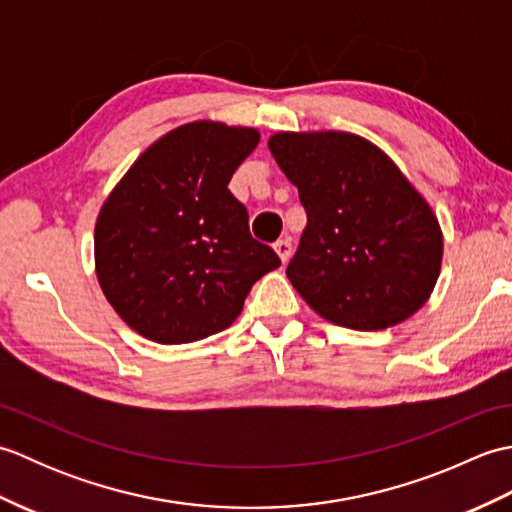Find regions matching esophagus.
I'll list each match as a JSON object with an SVG mask.
<instances>
[{
  "label": "esophagus",
  "mask_w": 512,
  "mask_h": 512,
  "mask_svg": "<svg viewBox=\"0 0 512 512\" xmlns=\"http://www.w3.org/2000/svg\"><path fill=\"white\" fill-rule=\"evenodd\" d=\"M275 253L279 255L281 262H284V264L288 262V257H290V253H292V244H290L288 237L277 239V242H275Z\"/></svg>",
  "instance_id": "obj_1"
}]
</instances>
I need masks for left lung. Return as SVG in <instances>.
Listing matches in <instances>:
<instances>
[{
	"instance_id": "left-lung-1",
	"label": "left lung",
	"mask_w": 512,
	"mask_h": 512,
	"mask_svg": "<svg viewBox=\"0 0 512 512\" xmlns=\"http://www.w3.org/2000/svg\"><path fill=\"white\" fill-rule=\"evenodd\" d=\"M268 147L308 215L286 268L308 306L361 332L416 314L440 275L442 231L396 162L347 132H279Z\"/></svg>"
}]
</instances>
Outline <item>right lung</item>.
I'll use <instances>...</instances> for the list:
<instances>
[{
    "mask_svg": "<svg viewBox=\"0 0 512 512\" xmlns=\"http://www.w3.org/2000/svg\"><path fill=\"white\" fill-rule=\"evenodd\" d=\"M257 143L253 127L180 125L107 195L94 228L96 277L118 317L145 339L178 345L226 330L255 281L279 268L228 191Z\"/></svg>",
    "mask_w": 512,
    "mask_h": 512,
    "instance_id": "1",
    "label": "right lung"
}]
</instances>
